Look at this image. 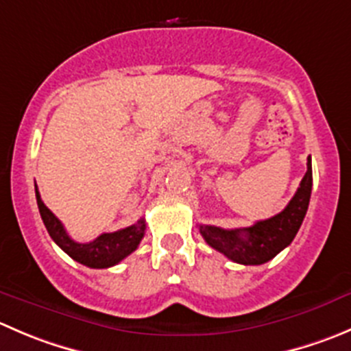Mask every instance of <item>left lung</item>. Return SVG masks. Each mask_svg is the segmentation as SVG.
<instances>
[{
	"mask_svg": "<svg viewBox=\"0 0 351 351\" xmlns=\"http://www.w3.org/2000/svg\"><path fill=\"white\" fill-rule=\"evenodd\" d=\"M312 192V159L307 158V173L302 178L300 186L293 199L276 216L257 221L248 228L224 230V228L200 224L199 230L204 240L243 266H258L276 257L283 248L293 241L308 209Z\"/></svg>",
	"mask_w": 351,
	"mask_h": 351,
	"instance_id": "1",
	"label": "left lung"
}]
</instances>
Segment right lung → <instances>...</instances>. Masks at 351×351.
Wrapping results in <instances>:
<instances>
[{"instance_id": "right-lung-1", "label": "right lung", "mask_w": 351, "mask_h": 351, "mask_svg": "<svg viewBox=\"0 0 351 351\" xmlns=\"http://www.w3.org/2000/svg\"><path fill=\"white\" fill-rule=\"evenodd\" d=\"M36 199L44 226H46L47 233L53 238L54 243L61 250L66 252L73 261L80 262L87 267H93V269H104V267L117 266L118 262L123 261L127 255H130L138 247L141 240L144 238L145 219L142 217L137 223L123 228V230H118L114 233H103L96 240L89 241V243H78V241L71 240L61 221L44 206L37 185Z\"/></svg>"}]
</instances>
